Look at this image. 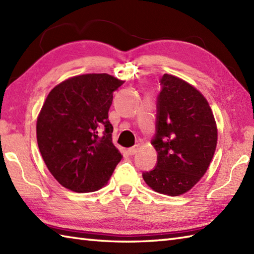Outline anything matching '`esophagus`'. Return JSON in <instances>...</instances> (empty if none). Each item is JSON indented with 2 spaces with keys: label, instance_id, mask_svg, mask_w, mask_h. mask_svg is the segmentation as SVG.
Wrapping results in <instances>:
<instances>
[{
  "label": "esophagus",
  "instance_id": "esophagus-1",
  "mask_svg": "<svg viewBox=\"0 0 254 254\" xmlns=\"http://www.w3.org/2000/svg\"><path fill=\"white\" fill-rule=\"evenodd\" d=\"M127 152L130 155H135L137 152H138V145H135V146L133 147H130L127 149Z\"/></svg>",
  "mask_w": 254,
  "mask_h": 254
}]
</instances>
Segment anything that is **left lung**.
Instances as JSON below:
<instances>
[{
	"label": "left lung",
	"instance_id": "left-lung-1",
	"mask_svg": "<svg viewBox=\"0 0 254 254\" xmlns=\"http://www.w3.org/2000/svg\"><path fill=\"white\" fill-rule=\"evenodd\" d=\"M157 102V133L152 144L157 165L143 179L154 191L185 194L207 171L217 145V126L206 98L194 86L164 74Z\"/></svg>",
	"mask_w": 254,
	"mask_h": 254
}]
</instances>
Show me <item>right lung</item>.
Wrapping results in <instances>:
<instances>
[{"label":"right lung","mask_w":254,"mask_h":254,"mask_svg":"<svg viewBox=\"0 0 254 254\" xmlns=\"http://www.w3.org/2000/svg\"><path fill=\"white\" fill-rule=\"evenodd\" d=\"M124 83L107 73L69 77L53 88L37 118L47 168L64 188L87 193L105 187L122 155L108 120L113 91Z\"/></svg>","instance_id":"right-lung-1"}]
</instances>
